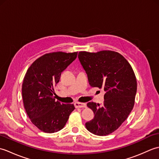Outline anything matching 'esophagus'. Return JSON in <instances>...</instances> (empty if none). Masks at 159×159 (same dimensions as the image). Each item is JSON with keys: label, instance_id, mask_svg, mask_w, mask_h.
Wrapping results in <instances>:
<instances>
[{"label": "esophagus", "instance_id": "obj_1", "mask_svg": "<svg viewBox=\"0 0 159 159\" xmlns=\"http://www.w3.org/2000/svg\"><path fill=\"white\" fill-rule=\"evenodd\" d=\"M74 104V107L76 108H85L87 107L86 104L81 103V102H75Z\"/></svg>", "mask_w": 159, "mask_h": 159}]
</instances>
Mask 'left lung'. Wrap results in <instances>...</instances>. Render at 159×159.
<instances>
[{
	"label": "left lung",
	"mask_w": 159,
	"mask_h": 159,
	"mask_svg": "<svg viewBox=\"0 0 159 159\" xmlns=\"http://www.w3.org/2000/svg\"><path fill=\"white\" fill-rule=\"evenodd\" d=\"M78 57L89 85L106 92L102 104L87 103L94 117L85 126L96 135H108L121 126L133 109L137 85L135 74L128 61L117 52L81 51Z\"/></svg>",
	"instance_id": "obj_1"
}]
</instances>
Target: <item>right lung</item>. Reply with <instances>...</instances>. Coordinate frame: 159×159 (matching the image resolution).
Wrapping results in <instances>:
<instances>
[{
    "instance_id": "add662e5",
    "label": "right lung",
    "mask_w": 159,
    "mask_h": 159,
    "mask_svg": "<svg viewBox=\"0 0 159 159\" xmlns=\"http://www.w3.org/2000/svg\"><path fill=\"white\" fill-rule=\"evenodd\" d=\"M77 53L45 54L31 64L24 78L22 94L26 114L31 122L44 133L61 130L75 109L73 104L56 101L53 93L61 72L76 59Z\"/></svg>"
}]
</instances>
